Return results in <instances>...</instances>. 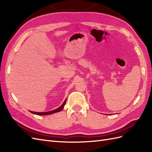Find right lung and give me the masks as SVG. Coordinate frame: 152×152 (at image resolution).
<instances>
[{"instance_id":"obj_1","label":"right lung","mask_w":152,"mask_h":152,"mask_svg":"<svg viewBox=\"0 0 152 152\" xmlns=\"http://www.w3.org/2000/svg\"><path fill=\"white\" fill-rule=\"evenodd\" d=\"M66 99L65 100V102H63V103L61 104V107H59V108H58L57 109L54 110H52V111H49V112H31L30 111L31 113H34V114H36V115H50V114H53L54 113H56V112H60L61 110L63 108L64 106H65V103H66Z\"/></svg>"}]
</instances>
